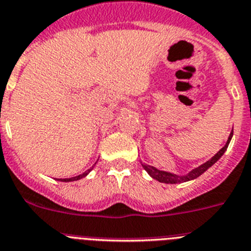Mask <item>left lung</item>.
I'll list each match as a JSON object with an SVG mask.
<instances>
[{
	"instance_id": "1",
	"label": "left lung",
	"mask_w": 251,
	"mask_h": 251,
	"mask_svg": "<svg viewBox=\"0 0 251 251\" xmlns=\"http://www.w3.org/2000/svg\"><path fill=\"white\" fill-rule=\"evenodd\" d=\"M231 138H232V131H231L230 136H228L227 141H226L225 147L222 148V149H220L219 151L215 154V155L212 156V158L210 159V160H207L206 163H203L202 165H200V167L195 168V169H192L191 172H189L188 174H186V176H177V174H173V173H169V172H164V171H159V169H156V168L151 167V165H148V164H141L143 165V168L145 169V171L148 172V174H149L150 177L154 178V179H156L158 182L160 183H168V184H176V183H183V182H188V180H192V179H196L197 177H200L201 174H203L204 172L208 169L210 167H212L215 163L219 160L220 158H221L222 155H224V152L226 151V149H227L228 144H230V140Z\"/></svg>"
}]
</instances>
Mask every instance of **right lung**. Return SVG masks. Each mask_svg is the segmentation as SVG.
I'll use <instances>...</instances> for the list:
<instances>
[{
    "mask_svg": "<svg viewBox=\"0 0 251 251\" xmlns=\"http://www.w3.org/2000/svg\"><path fill=\"white\" fill-rule=\"evenodd\" d=\"M92 171V169H88V171H86L84 173L79 174V176H77V177H72V178H63V179H59L60 182H73V180H78L80 179V178H84L87 176V174L89 173V172Z\"/></svg>",
    "mask_w": 251,
    "mask_h": 251,
    "instance_id": "add662e5",
    "label": "right lung"
}]
</instances>
